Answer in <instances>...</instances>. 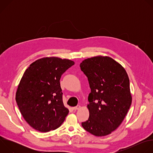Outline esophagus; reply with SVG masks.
Listing matches in <instances>:
<instances>
[{
    "label": "esophagus",
    "instance_id": "obj_1",
    "mask_svg": "<svg viewBox=\"0 0 153 153\" xmlns=\"http://www.w3.org/2000/svg\"><path fill=\"white\" fill-rule=\"evenodd\" d=\"M80 105H77L76 106L73 107V109L74 110H79V109H80Z\"/></svg>",
    "mask_w": 153,
    "mask_h": 153
}]
</instances>
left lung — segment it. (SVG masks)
I'll list each match as a JSON object with an SVG mask.
<instances>
[{
	"instance_id": "left-lung-1",
	"label": "left lung",
	"mask_w": 153,
	"mask_h": 153,
	"mask_svg": "<svg viewBox=\"0 0 153 153\" xmlns=\"http://www.w3.org/2000/svg\"><path fill=\"white\" fill-rule=\"evenodd\" d=\"M80 67L91 88L87 105L90 116L82 126L94 136H107L120 126L131 105L128 74L119 62L109 56L86 59Z\"/></svg>"
}]
</instances>
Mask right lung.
Returning <instances> with one entry per match:
<instances>
[{
    "label": "right lung",
    "mask_w": 153,
    "mask_h": 153,
    "mask_svg": "<svg viewBox=\"0 0 153 153\" xmlns=\"http://www.w3.org/2000/svg\"><path fill=\"white\" fill-rule=\"evenodd\" d=\"M74 65L69 59L46 57L33 62L21 78L16 100L25 121L46 133L58 128L69 110L63 105L60 79Z\"/></svg>",
    "instance_id": "1"
}]
</instances>
